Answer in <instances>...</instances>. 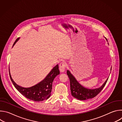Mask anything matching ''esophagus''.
<instances>
[{
  "label": "esophagus",
  "instance_id": "34e87169",
  "mask_svg": "<svg viewBox=\"0 0 122 122\" xmlns=\"http://www.w3.org/2000/svg\"><path fill=\"white\" fill-rule=\"evenodd\" d=\"M66 64L65 62H62L59 65V69L61 72H64L65 71Z\"/></svg>",
  "mask_w": 122,
  "mask_h": 122
}]
</instances>
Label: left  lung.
<instances>
[{"label": "left lung", "instance_id": "8db88e82", "mask_svg": "<svg viewBox=\"0 0 122 122\" xmlns=\"http://www.w3.org/2000/svg\"><path fill=\"white\" fill-rule=\"evenodd\" d=\"M106 40L108 41L106 39ZM108 44H109L108 43ZM111 70L112 67L111 68ZM66 73L70 81V87L71 95L74 97L81 100H87L95 97L104 88L109 78H108L104 83L99 87L95 89H89L81 85L77 81L75 77L71 73L70 71L67 70Z\"/></svg>", "mask_w": 122, "mask_h": 122}]
</instances>
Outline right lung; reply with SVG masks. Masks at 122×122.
I'll return each instance as SVG.
<instances>
[{"label": "right lung", "mask_w": 122, "mask_h": 122, "mask_svg": "<svg viewBox=\"0 0 122 122\" xmlns=\"http://www.w3.org/2000/svg\"><path fill=\"white\" fill-rule=\"evenodd\" d=\"M19 39L20 38H18L15 41L12 47ZM59 73L60 71L58 65L57 64L53 68L42 81L30 87L25 88L18 85L14 82L11 76L9 68L10 78L16 89L27 98L38 102L43 101L50 97L51 94L53 82L56 77L59 75Z\"/></svg>", "instance_id": "obj_1"}]
</instances>
